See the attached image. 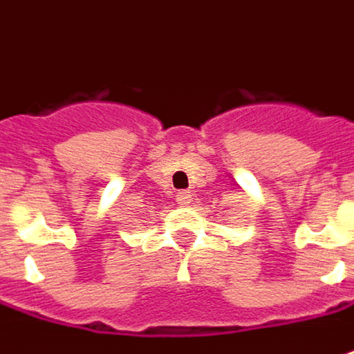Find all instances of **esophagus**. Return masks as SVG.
<instances>
[{"instance_id": "esophagus-1", "label": "esophagus", "mask_w": 354, "mask_h": 354, "mask_svg": "<svg viewBox=\"0 0 354 354\" xmlns=\"http://www.w3.org/2000/svg\"><path fill=\"white\" fill-rule=\"evenodd\" d=\"M191 198H193V195H191L189 191H179V193H177V205L187 207V205L191 203Z\"/></svg>"}]
</instances>
